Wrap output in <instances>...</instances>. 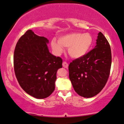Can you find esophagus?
Wrapping results in <instances>:
<instances>
[{"label":"esophagus","instance_id":"34e87169","mask_svg":"<svg viewBox=\"0 0 124 124\" xmlns=\"http://www.w3.org/2000/svg\"><path fill=\"white\" fill-rule=\"evenodd\" d=\"M62 66H63V67L64 68H67L68 67H69V64H67V62H62Z\"/></svg>","mask_w":124,"mask_h":124}]
</instances>
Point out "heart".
<instances>
[{"label":"heart","mask_w":124,"mask_h":124,"mask_svg":"<svg viewBox=\"0 0 124 124\" xmlns=\"http://www.w3.org/2000/svg\"><path fill=\"white\" fill-rule=\"evenodd\" d=\"M93 43L92 36L88 33H69L51 41V47L56 55L64 52L63 47L68 48L69 55L74 58H79L88 53Z\"/></svg>","instance_id":"obj_1"}]
</instances>
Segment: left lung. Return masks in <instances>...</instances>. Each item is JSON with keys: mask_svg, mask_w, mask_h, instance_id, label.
I'll return each instance as SVG.
<instances>
[{"mask_svg": "<svg viewBox=\"0 0 124 124\" xmlns=\"http://www.w3.org/2000/svg\"><path fill=\"white\" fill-rule=\"evenodd\" d=\"M96 46L84 56L73 60L69 66V78L75 91L81 97L91 98L106 84L111 66V51L107 39L98 34Z\"/></svg>", "mask_w": 124, "mask_h": 124, "instance_id": "obj_1", "label": "left lung"}]
</instances>
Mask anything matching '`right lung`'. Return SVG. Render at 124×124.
Returning a JSON list of instances; mask_svg holds the SVG:
<instances>
[{
	"mask_svg": "<svg viewBox=\"0 0 124 124\" xmlns=\"http://www.w3.org/2000/svg\"><path fill=\"white\" fill-rule=\"evenodd\" d=\"M49 41L27 30L19 39L14 52V69L19 84L37 99L47 98L55 89L57 70L62 59L49 52Z\"/></svg>",
	"mask_w": 124,
	"mask_h": 124,
	"instance_id": "add662e5",
	"label": "right lung"
}]
</instances>
